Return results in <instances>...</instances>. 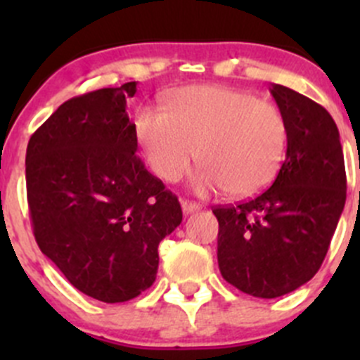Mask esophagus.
Masks as SVG:
<instances>
[{
    "mask_svg": "<svg viewBox=\"0 0 360 360\" xmlns=\"http://www.w3.org/2000/svg\"><path fill=\"white\" fill-rule=\"evenodd\" d=\"M181 207H183L184 214H191V212H195V210L200 209V203L191 202V200H181Z\"/></svg>",
    "mask_w": 360,
    "mask_h": 360,
    "instance_id": "34e87169",
    "label": "esophagus"
}]
</instances>
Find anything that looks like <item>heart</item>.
<instances>
[{
	"mask_svg": "<svg viewBox=\"0 0 360 360\" xmlns=\"http://www.w3.org/2000/svg\"><path fill=\"white\" fill-rule=\"evenodd\" d=\"M134 134L148 167L162 181H181L200 157L198 190H226L235 198L270 186L289 143L288 120L277 104L224 85L176 90L163 110L137 112Z\"/></svg>",
	"mask_w": 360,
	"mask_h": 360,
	"instance_id": "1",
	"label": "heart"
}]
</instances>
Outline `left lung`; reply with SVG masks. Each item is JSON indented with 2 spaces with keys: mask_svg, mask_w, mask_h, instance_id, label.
<instances>
[{
  "mask_svg": "<svg viewBox=\"0 0 360 360\" xmlns=\"http://www.w3.org/2000/svg\"><path fill=\"white\" fill-rule=\"evenodd\" d=\"M271 96L289 127L285 160L268 190L217 205V263L226 282L256 297H278L321 268L347 200L340 132L315 101L282 85Z\"/></svg>",
  "mask_w": 360,
  "mask_h": 360,
  "instance_id": "left-lung-1",
  "label": "left lung"
}]
</instances>
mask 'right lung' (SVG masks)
I'll list each match as a JSON object with an SVG mask.
<instances>
[{
	"label": "right lung",
	"instance_id": "obj_1",
	"mask_svg": "<svg viewBox=\"0 0 360 360\" xmlns=\"http://www.w3.org/2000/svg\"><path fill=\"white\" fill-rule=\"evenodd\" d=\"M136 82L72 97L31 136L25 183L41 252L104 303L151 288L158 244L183 221L179 200L137 157L127 99Z\"/></svg>",
	"mask_w": 360,
	"mask_h": 360
}]
</instances>
